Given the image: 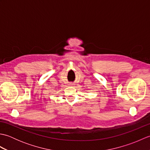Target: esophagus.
Instances as JSON below:
<instances>
[{
	"label": "esophagus",
	"mask_w": 150,
	"mask_h": 150,
	"mask_svg": "<svg viewBox=\"0 0 150 150\" xmlns=\"http://www.w3.org/2000/svg\"><path fill=\"white\" fill-rule=\"evenodd\" d=\"M69 86H73V84H72V83H69Z\"/></svg>",
	"instance_id": "obj_1"
}]
</instances>
